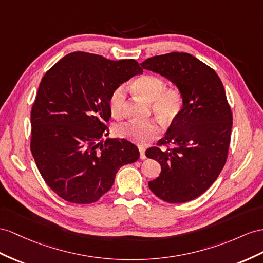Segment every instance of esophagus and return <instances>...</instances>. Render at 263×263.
<instances>
[{"label": "esophagus", "mask_w": 263, "mask_h": 263, "mask_svg": "<svg viewBox=\"0 0 263 263\" xmlns=\"http://www.w3.org/2000/svg\"><path fill=\"white\" fill-rule=\"evenodd\" d=\"M139 151H140V158L142 159V160H144L146 157H145V150H144V147L143 146H139Z\"/></svg>", "instance_id": "esophagus-1"}]
</instances>
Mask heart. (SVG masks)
I'll use <instances>...</instances> for the list:
<instances>
[{
    "label": "heart",
    "instance_id": "heart-1",
    "mask_svg": "<svg viewBox=\"0 0 263 263\" xmlns=\"http://www.w3.org/2000/svg\"><path fill=\"white\" fill-rule=\"evenodd\" d=\"M165 81L154 74H146L136 80L132 89L138 96L151 102L153 113L164 123H169L176 119L183 109L184 97L178 87L165 89ZM126 92L123 86L114 90L109 99L111 114L114 118H122L125 112ZM117 137L132 141L139 144H145L159 137L161 132L156 121L145 122L130 120L116 126Z\"/></svg>",
    "mask_w": 263,
    "mask_h": 263
}]
</instances>
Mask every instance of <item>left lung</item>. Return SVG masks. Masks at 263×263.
Instances as JSON below:
<instances>
[{
	"mask_svg": "<svg viewBox=\"0 0 263 263\" xmlns=\"http://www.w3.org/2000/svg\"><path fill=\"white\" fill-rule=\"evenodd\" d=\"M145 70L164 77L181 90L183 109L159 145L145 156L158 161L160 176L150 190L169 203L200 197L212 185L226 164L232 129V113L218 74L189 53L171 52L146 59Z\"/></svg>",
	"mask_w": 263,
	"mask_h": 263,
	"instance_id": "8db88e82",
	"label": "left lung"
}]
</instances>
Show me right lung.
<instances>
[{
  "mask_svg": "<svg viewBox=\"0 0 263 263\" xmlns=\"http://www.w3.org/2000/svg\"><path fill=\"white\" fill-rule=\"evenodd\" d=\"M142 73L133 59L112 61L86 52L70 53L45 73L31 111V152L59 197L93 203L111 189L121 166L139 159L138 146L125 139L100 140L112 92Z\"/></svg>",
  "mask_w": 263,
  "mask_h": 263,
  "instance_id": "obj_1",
  "label": "right lung"
}]
</instances>
